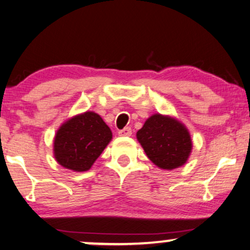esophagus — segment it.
<instances>
[{"mask_svg": "<svg viewBox=\"0 0 250 250\" xmlns=\"http://www.w3.org/2000/svg\"><path fill=\"white\" fill-rule=\"evenodd\" d=\"M118 134L120 135V137H130V135L132 134L131 127H124L123 130L118 131Z\"/></svg>", "mask_w": 250, "mask_h": 250, "instance_id": "1", "label": "esophagus"}]
</instances>
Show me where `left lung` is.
<instances>
[{
  "label": "left lung",
  "mask_w": 250,
  "mask_h": 250,
  "mask_svg": "<svg viewBox=\"0 0 250 250\" xmlns=\"http://www.w3.org/2000/svg\"><path fill=\"white\" fill-rule=\"evenodd\" d=\"M137 139L154 165L161 169L183 166L192 149L189 131L177 119L153 115L137 132Z\"/></svg>",
  "instance_id": "1"
}]
</instances>
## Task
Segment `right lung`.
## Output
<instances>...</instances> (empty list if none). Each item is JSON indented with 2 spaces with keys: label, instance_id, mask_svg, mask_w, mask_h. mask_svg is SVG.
<instances>
[{
  "label": "right lung",
  "instance_id": "right-lung-1",
  "mask_svg": "<svg viewBox=\"0 0 250 250\" xmlns=\"http://www.w3.org/2000/svg\"><path fill=\"white\" fill-rule=\"evenodd\" d=\"M112 139L100 115L87 111L67 120L54 138V158L62 167L87 171Z\"/></svg>",
  "mask_w": 250,
  "mask_h": 250
}]
</instances>
